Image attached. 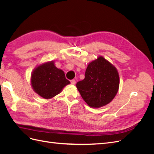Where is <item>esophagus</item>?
<instances>
[{
  "label": "esophagus",
  "mask_w": 154,
  "mask_h": 154,
  "mask_svg": "<svg viewBox=\"0 0 154 154\" xmlns=\"http://www.w3.org/2000/svg\"><path fill=\"white\" fill-rule=\"evenodd\" d=\"M71 84H72V85H74L76 83V80H72L71 81Z\"/></svg>",
  "instance_id": "obj_1"
}]
</instances>
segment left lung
I'll use <instances>...</instances> for the list:
<instances>
[{
  "mask_svg": "<svg viewBox=\"0 0 154 154\" xmlns=\"http://www.w3.org/2000/svg\"><path fill=\"white\" fill-rule=\"evenodd\" d=\"M119 85L117 70L102 57L88 64L85 78L76 83L82 98L94 108L109 103L117 94Z\"/></svg>",
  "mask_w": 154,
  "mask_h": 154,
  "instance_id": "obj_1",
  "label": "left lung"
}]
</instances>
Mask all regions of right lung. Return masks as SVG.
I'll return each mask as SVG.
<instances>
[{"mask_svg": "<svg viewBox=\"0 0 154 154\" xmlns=\"http://www.w3.org/2000/svg\"><path fill=\"white\" fill-rule=\"evenodd\" d=\"M69 83L64 72L56 67L52 62L36 67L31 75V85L34 91L45 99L57 95Z\"/></svg>", "mask_w": 154, "mask_h": 154, "instance_id": "1", "label": "right lung"}]
</instances>
